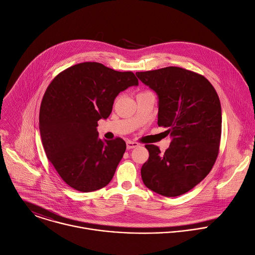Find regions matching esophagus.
<instances>
[{"mask_svg": "<svg viewBox=\"0 0 255 255\" xmlns=\"http://www.w3.org/2000/svg\"><path fill=\"white\" fill-rule=\"evenodd\" d=\"M138 145H139V143H138V142L131 141V140H128V141H127V148H128V149H130V148L136 147V146H138Z\"/></svg>", "mask_w": 255, "mask_h": 255, "instance_id": "esophagus-1", "label": "esophagus"}]
</instances>
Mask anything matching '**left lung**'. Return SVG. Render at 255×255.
<instances>
[{
	"label": "left lung",
	"mask_w": 255,
	"mask_h": 255,
	"mask_svg": "<svg viewBox=\"0 0 255 255\" xmlns=\"http://www.w3.org/2000/svg\"><path fill=\"white\" fill-rule=\"evenodd\" d=\"M159 98V127L168 128L170 146L145 144L140 174L145 187L166 197L187 193L212 170L219 151L222 113L218 94L203 75L181 67L135 73Z\"/></svg>",
	"instance_id": "left-lung-1"
}]
</instances>
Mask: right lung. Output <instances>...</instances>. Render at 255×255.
Masks as SVG:
<instances>
[{"label": "right lung", "instance_id": "obj_1", "mask_svg": "<svg viewBox=\"0 0 255 255\" xmlns=\"http://www.w3.org/2000/svg\"><path fill=\"white\" fill-rule=\"evenodd\" d=\"M133 85L138 80L131 71L83 62L47 87L39 115L41 139L48 160L71 188L87 193L112 181L127 144L121 137L100 139L97 122L108 119L115 98Z\"/></svg>", "mask_w": 255, "mask_h": 255}]
</instances>
